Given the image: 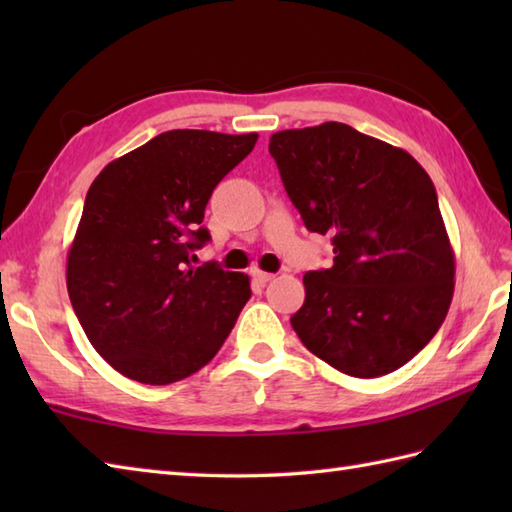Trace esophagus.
Returning <instances> with one entry per match:
<instances>
[{
    "instance_id": "esophagus-1",
    "label": "esophagus",
    "mask_w": 512,
    "mask_h": 512,
    "mask_svg": "<svg viewBox=\"0 0 512 512\" xmlns=\"http://www.w3.org/2000/svg\"><path fill=\"white\" fill-rule=\"evenodd\" d=\"M250 277H253V279L257 281V284H266V281L273 279V275H270V273H264V270H259V268H253V270H250Z\"/></svg>"
}]
</instances>
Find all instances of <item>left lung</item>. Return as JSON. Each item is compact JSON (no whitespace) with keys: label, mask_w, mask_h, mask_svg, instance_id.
Returning a JSON list of instances; mask_svg holds the SVG:
<instances>
[{"label":"left lung","mask_w":512,"mask_h":512,"mask_svg":"<svg viewBox=\"0 0 512 512\" xmlns=\"http://www.w3.org/2000/svg\"><path fill=\"white\" fill-rule=\"evenodd\" d=\"M288 198L334 264L303 275L301 343L339 372L376 378L409 363L447 317L455 257L436 187L405 149L345 123L270 136Z\"/></svg>","instance_id":"1"}]
</instances>
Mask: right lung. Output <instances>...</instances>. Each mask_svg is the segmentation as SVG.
Here are the masks:
<instances>
[{
	"mask_svg": "<svg viewBox=\"0 0 512 512\" xmlns=\"http://www.w3.org/2000/svg\"><path fill=\"white\" fill-rule=\"evenodd\" d=\"M257 134L171 129L112 160L85 195L68 253V295L94 350L116 372L169 385L198 372L231 334L250 279L193 266L211 239L213 189Z\"/></svg>",
	"mask_w": 512,
	"mask_h": 512,
	"instance_id": "add662e5",
	"label": "right lung"
}]
</instances>
